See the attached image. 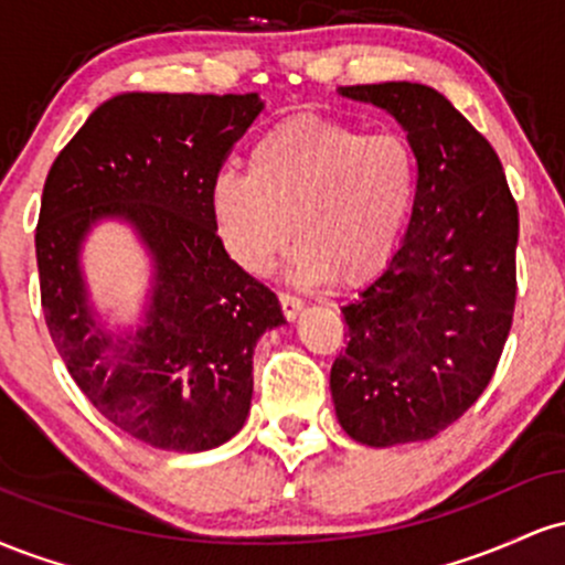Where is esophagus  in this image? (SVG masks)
Here are the masks:
<instances>
[{"instance_id":"34e87169","label":"esophagus","mask_w":565,"mask_h":565,"mask_svg":"<svg viewBox=\"0 0 565 565\" xmlns=\"http://www.w3.org/2000/svg\"><path fill=\"white\" fill-rule=\"evenodd\" d=\"M278 302H281V310H284V316H287L289 321H295L297 316H300V310H302V300L297 295H289V291H281V295H278Z\"/></svg>"}]
</instances>
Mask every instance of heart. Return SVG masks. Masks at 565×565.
Segmentation results:
<instances>
[{"label": "heart", "instance_id": "heart-1", "mask_svg": "<svg viewBox=\"0 0 565 565\" xmlns=\"http://www.w3.org/2000/svg\"><path fill=\"white\" fill-rule=\"evenodd\" d=\"M419 196V161L393 132L291 116L252 142L249 172L212 178L210 212L231 260L263 274L295 236L302 281L364 284L393 260Z\"/></svg>", "mask_w": 565, "mask_h": 565}]
</instances>
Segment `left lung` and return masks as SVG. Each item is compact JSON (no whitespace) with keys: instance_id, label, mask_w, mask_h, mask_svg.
<instances>
[{"instance_id":"left-lung-1","label":"left lung","mask_w":565,"mask_h":565,"mask_svg":"<svg viewBox=\"0 0 565 565\" xmlns=\"http://www.w3.org/2000/svg\"><path fill=\"white\" fill-rule=\"evenodd\" d=\"M340 95L391 114L419 161L404 242L342 308L350 340L329 374L342 430L382 449L438 436L494 377L515 310L518 204L491 142L433 87Z\"/></svg>"}]
</instances>
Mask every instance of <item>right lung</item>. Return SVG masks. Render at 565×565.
<instances>
[{
  "mask_svg": "<svg viewBox=\"0 0 565 565\" xmlns=\"http://www.w3.org/2000/svg\"><path fill=\"white\" fill-rule=\"evenodd\" d=\"M260 111L257 93L116 95L44 180L36 265L50 337L89 404L153 449L193 454L236 436L257 340L284 323L278 297L231 260L210 212L212 178ZM103 216L127 218L154 260L147 319L127 335L102 329L78 268Z\"/></svg>",
  "mask_w": 565,
  "mask_h": 565,
  "instance_id": "1",
  "label": "right lung"
}]
</instances>
